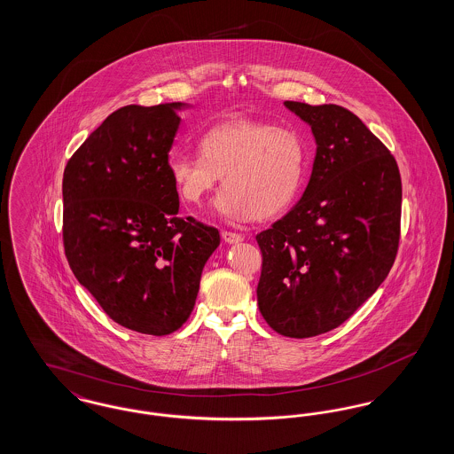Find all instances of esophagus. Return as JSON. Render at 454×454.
<instances>
[{
	"label": "esophagus",
	"mask_w": 454,
	"mask_h": 454,
	"mask_svg": "<svg viewBox=\"0 0 454 454\" xmlns=\"http://www.w3.org/2000/svg\"><path fill=\"white\" fill-rule=\"evenodd\" d=\"M221 237H223V239H224L226 243H239V241L243 239V237H241L239 233H233V231H223Z\"/></svg>",
	"instance_id": "34e87169"
}]
</instances>
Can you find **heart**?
I'll return each mask as SVG.
<instances>
[{
	"label": "heart",
	"instance_id": "obj_1",
	"mask_svg": "<svg viewBox=\"0 0 454 454\" xmlns=\"http://www.w3.org/2000/svg\"><path fill=\"white\" fill-rule=\"evenodd\" d=\"M200 156L173 154L168 173L178 195L192 206L224 189L215 209L228 219L276 216L298 197L306 173V150L291 129L254 119H231L206 130Z\"/></svg>",
	"mask_w": 454,
	"mask_h": 454
}]
</instances>
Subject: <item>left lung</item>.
I'll return each mask as SVG.
<instances>
[{"mask_svg": "<svg viewBox=\"0 0 454 454\" xmlns=\"http://www.w3.org/2000/svg\"><path fill=\"white\" fill-rule=\"evenodd\" d=\"M284 106L309 124L317 154L300 202L257 235L262 317L284 337L330 332L388 276L400 241L395 156L350 110Z\"/></svg>", "mask_w": 454, "mask_h": 454, "instance_id": "obj_1", "label": "left lung"}]
</instances>
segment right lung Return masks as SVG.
Here are the masks:
<instances>
[{
    "label": "right lung",
    "instance_id": "right-lung-1",
    "mask_svg": "<svg viewBox=\"0 0 454 454\" xmlns=\"http://www.w3.org/2000/svg\"><path fill=\"white\" fill-rule=\"evenodd\" d=\"M184 104L112 112L67 160L63 243L78 282L115 324L168 335L194 309L219 231L178 216L168 152Z\"/></svg>",
    "mask_w": 454,
    "mask_h": 454
}]
</instances>
